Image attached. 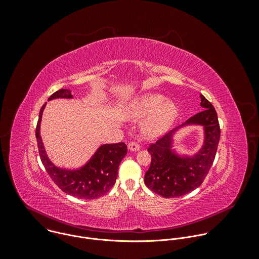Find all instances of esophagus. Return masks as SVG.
Instances as JSON below:
<instances>
[{"mask_svg": "<svg viewBox=\"0 0 259 259\" xmlns=\"http://www.w3.org/2000/svg\"><path fill=\"white\" fill-rule=\"evenodd\" d=\"M128 149L132 152H135V151H138L140 149V145L136 141H130L128 143Z\"/></svg>", "mask_w": 259, "mask_h": 259, "instance_id": "obj_1", "label": "esophagus"}]
</instances>
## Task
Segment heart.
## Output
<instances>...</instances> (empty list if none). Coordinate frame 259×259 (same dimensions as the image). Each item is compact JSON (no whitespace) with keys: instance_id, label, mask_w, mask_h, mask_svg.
Instances as JSON below:
<instances>
[{"instance_id":"1","label":"heart","mask_w":259,"mask_h":259,"mask_svg":"<svg viewBox=\"0 0 259 259\" xmlns=\"http://www.w3.org/2000/svg\"><path fill=\"white\" fill-rule=\"evenodd\" d=\"M174 104L160 94H145L135 99L126 109V116L133 120L150 118L144 125L147 134L158 135L165 131L176 117Z\"/></svg>"}]
</instances>
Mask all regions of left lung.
<instances>
[{
    "mask_svg": "<svg viewBox=\"0 0 259 259\" xmlns=\"http://www.w3.org/2000/svg\"><path fill=\"white\" fill-rule=\"evenodd\" d=\"M202 112L190 118L186 124L205 126V143L194 158L180 159L171 153L172 132L152 143L147 151L152 156L151 166L145 172V186L164 198L184 196L199 188L207 176L217 152L220 126L214 106L202 94Z\"/></svg>",
    "mask_w": 259,
    "mask_h": 259,
    "instance_id": "obj_1",
    "label": "left lung"
}]
</instances>
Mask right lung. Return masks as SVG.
Here are the masks:
<instances>
[{
    "label": "right lung",
    "mask_w": 259,
    "mask_h": 259,
    "mask_svg": "<svg viewBox=\"0 0 259 259\" xmlns=\"http://www.w3.org/2000/svg\"><path fill=\"white\" fill-rule=\"evenodd\" d=\"M70 90L60 89L48 100L55 98H71ZM46 103L41 107L35 127V138L41 161L56 186L64 193L78 199L94 200L106 194L114 187L121 161L127 154L124 142L104 144L100 146L93 158L83 168L70 171L55 167L48 159L40 135V124Z\"/></svg>",
    "instance_id": "obj_1"
}]
</instances>
